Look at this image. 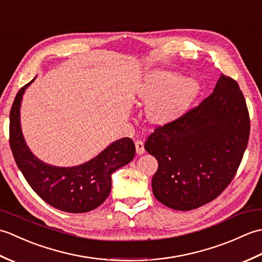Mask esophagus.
Masks as SVG:
<instances>
[{"label": "esophagus", "instance_id": "obj_1", "mask_svg": "<svg viewBox=\"0 0 262 262\" xmlns=\"http://www.w3.org/2000/svg\"><path fill=\"white\" fill-rule=\"evenodd\" d=\"M135 146H136V153L137 154H143L145 152V149H144V143L142 141H137L135 142Z\"/></svg>", "mask_w": 262, "mask_h": 262}]
</instances>
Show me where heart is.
I'll list each match as a JSON object with an SVG mask.
<instances>
[{
	"instance_id": "obj_1",
	"label": "heart",
	"mask_w": 262,
	"mask_h": 262,
	"mask_svg": "<svg viewBox=\"0 0 262 262\" xmlns=\"http://www.w3.org/2000/svg\"><path fill=\"white\" fill-rule=\"evenodd\" d=\"M202 91L200 82L170 71H154L136 89L140 101L146 104V117L155 126L174 122L190 109Z\"/></svg>"
}]
</instances>
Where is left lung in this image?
<instances>
[{
	"mask_svg": "<svg viewBox=\"0 0 262 262\" xmlns=\"http://www.w3.org/2000/svg\"><path fill=\"white\" fill-rule=\"evenodd\" d=\"M249 135L246 99L237 83L222 74L198 107L148 136L144 147L159 163L154 197L177 210L214 200L234 178Z\"/></svg>",
	"mask_w": 262,
	"mask_h": 262,
	"instance_id": "1",
	"label": "left lung"
}]
</instances>
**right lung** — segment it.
I'll use <instances>...</instances> for the list:
<instances>
[{"mask_svg":"<svg viewBox=\"0 0 262 262\" xmlns=\"http://www.w3.org/2000/svg\"><path fill=\"white\" fill-rule=\"evenodd\" d=\"M35 79L20 89L11 108L10 146L15 163L33 191L47 204L68 213H86L107 199L111 174L134 159L135 144L129 137L120 138L96 158L75 166L42 162L28 147L20 122L22 96Z\"/></svg>","mask_w":262,"mask_h":262,"instance_id":"add662e5","label":"right lung"}]
</instances>
